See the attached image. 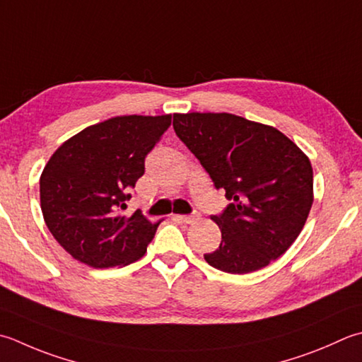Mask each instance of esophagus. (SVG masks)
I'll return each instance as SVG.
<instances>
[{
  "label": "esophagus",
  "instance_id": "1",
  "mask_svg": "<svg viewBox=\"0 0 362 362\" xmlns=\"http://www.w3.org/2000/svg\"><path fill=\"white\" fill-rule=\"evenodd\" d=\"M174 219H177V221H180V223L191 224V223L197 221V219H199V216H197V215H175Z\"/></svg>",
  "mask_w": 362,
  "mask_h": 362
}]
</instances>
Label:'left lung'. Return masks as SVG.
Returning a JSON list of instances; mask_svg holds the SVG:
<instances>
[{
    "mask_svg": "<svg viewBox=\"0 0 362 362\" xmlns=\"http://www.w3.org/2000/svg\"><path fill=\"white\" fill-rule=\"evenodd\" d=\"M174 130L230 204L211 216L221 229L207 264L232 274L257 272L300 235L314 202L308 155L284 133L229 112H175Z\"/></svg>",
    "mask_w": 362,
    "mask_h": 362,
    "instance_id": "left-lung-1",
    "label": "left lung"
}]
</instances>
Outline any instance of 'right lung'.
Segmentation results:
<instances>
[{"instance_id": "obj_1", "label": "right lung", "mask_w": 362, "mask_h": 362, "mask_svg": "<svg viewBox=\"0 0 362 362\" xmlns=\"http://www.w3.org/2000/svg\"><path fill=\"white\" fill-rule=\"evenodd\" d=\"M173 115L116 116L89 125L56 148L40 174V209L64 250L92 268L139 260L157 232L136 210L122 215L129 188Z\"/></svg>"}]
</instances>
